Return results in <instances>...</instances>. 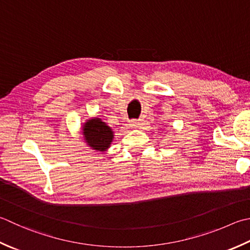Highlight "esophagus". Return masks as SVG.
Here are the masks:
<instances>
[{
	"label": "esophagus",
	"mask_w": 250,
	"mask_h": 250,
	"mask_svg": "<svg viewBox=\"0 0 250 250\" xmlns=\"http://www.w3.org/2000/svg\"><path fill=\"white\" fill-rule=\"evenodd\" d=\"M129 125L131 126V128H138V126L140 125V122L138 120H131L129 122Z\"/></svg>",
	"instance_id": "34e87169"
}]
</instances>
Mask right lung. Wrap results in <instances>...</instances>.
<instances>
[{
  "label": "right lung",
  "instance_id": "right-lung-1",
  "mask_svg": "<svg viewBox=\"0 0 250 250\" xmlns=\"http://www.w3.org/2000/svg\"><path fill=\"white\" fill-rule=\"evenodd\" d=\"M83 140L91 149L104 153L114 141V131L105 121L97 117L86 119L82 125Z\"/></svg>",
  "mask_w": 250,
  "mask_h": 250
}]
</instances>
